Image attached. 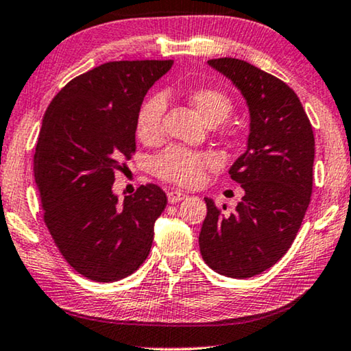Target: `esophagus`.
Instances as JSON below:
<instances>
[{"label": "esophagus", "mask_w": 351, "mask_h": 351, "mask_svg": "<svg viewBox=\"0 0 351 351\" xmlns=\"http://www.w3.org/2000/svg\"><path fill=\"white\" fill-rule=\"evenodd\" d=\"M167 197H169L170 203H178V202H181V200H184V198H187V193L182 192V191L171 189V191L167 192Z\"/></svg>", "instance_id": "1"}]
</instances>
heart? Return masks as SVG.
I'll return each instance as SVG.
<instances>
[{
	"instance_id": "b5f03b06",
	"label": "heart",
	"mask_w": 351,
	"mask_h": 351,
	"mask_svg": "<svg viewBox=\"0 0 351 351\" xmlns=\"http://www.w3.org/2000/svg\"><path fill=\"white\" fill-rule=\"evenodd\" d=\"M187 101L198 114L209 124L222 123L233 108V102L226 93L213 86H197L187 91ZM165 96L153 94L142 104L135 129L137 137L146 145H156L162 140L164 129L162 119L165 113ZM219 165V159L209 151H189L182 148H169L153 162V173L160 180L178 186H195L203 180L209 169Z\"/></svg>"
}]
</instances>
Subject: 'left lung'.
Segmentation results:
<instances>
[{"instance_id":"left-lung-1","label":"left lung","mask_w":351,"mask_h":351,"mask_svg":"<svg viewBox=\"0 0 351 351\" xmlns=\"http://www.w3.org/2000/svg\"><path fill=\"white\" fill-rule=\"evenodd\" d=\"M208 64L241 91L250 132L247 149L228 170L244 197L232 214L205 198L208 213L198 244L209 268L247 279L276 265L295 241L311 203L315 138L287 83L243 60L217 58Z\"/></svg>"}]
</instances>
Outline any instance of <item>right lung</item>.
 Masks as SVG:
<instances>
[{
	"label": "right lung",
	"mask_w": 351,
	"mask_h": 351,
	"mask_svg": "<svg viewBox=\"0 0 351 351\" xmlns=\"http://www.w3.org/2000/svg\"><path fill=\"white\" fill-rule=\"evenodd\" d=\"M173 61H112L75 77L42 119L33 171L44 222L78 274L117 282L148 257L154 222L167 206L156 184L118 203L114 171L135 153L145 94Z\"/></svg>",
	"instance_id": "add662e5"
}]
</instances>
